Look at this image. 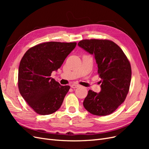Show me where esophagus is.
Segmentation results:
<instances>
[{
    "label": "esophagus",
    "instance_id": "34e87169",
    "mask_svg": "<svg viewBox=\"0 0 149 149\" xmlns=\"http://www.w3.org/2000/svg\"><path fill=\"white\" fill-rule=\"evenodd\" d=\"M79 84H75V83H74V84H71V87L72 88H78V87H79Z\"/></svg>",
    "mask_w": 149,
    "mask_h": 149
}]
</instances>
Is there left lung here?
<instances>
[{
    "label": "left lung",
    "mask_w": 149,
    "mask_h": 149,
    "mask_svg": "<svg viewBox=\"0 0 149 149\" xmlns=\"http://www.w3.org/2000/svg\"><path fill=\"white\" fill-rule=\"evenodd\" d=\"M78 46L93 55L101 79V92L89 90L84 108L96 116H107L123 103L129 93L131 66L122 49L109 40H83Z\"/></svg>",
    "instance_id": "8db88e82"
}]
</instances>
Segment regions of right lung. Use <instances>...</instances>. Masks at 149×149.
Listing matches in <instances>:
<instances>
[{"label":"right lung","mask_w":149,"mask_h":149,"mask_svg":"<svg viewBox=\"0 0 149 149\" xmlns=\"http://www.w3.org/2000/svg\"><path fill=\"white\" fill-rule=\"evenodd\" d=\"M76 43L49 42L29 49L19 68L20 93L33 111L48 115L61 107L70 86H61L50 76L60 68Z\"/></svg>","instance_id":"right-lung-1"}]
</instances>
